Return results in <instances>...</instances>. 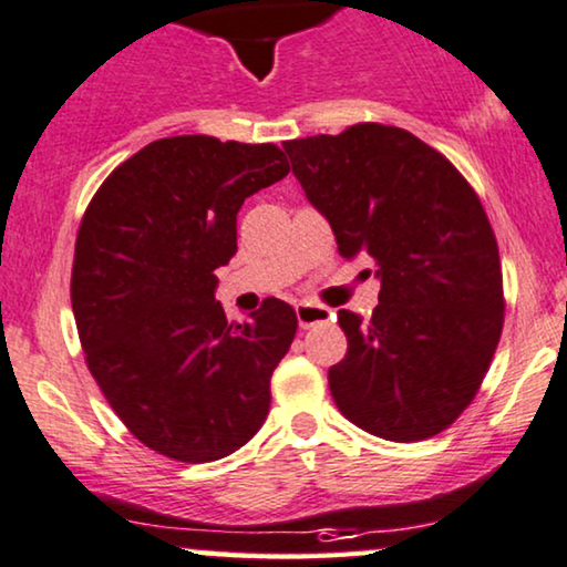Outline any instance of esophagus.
<instances>
[{"label": "esophagus", "mask_w": 567, "mask_h": 567, "mask_svg": "<svg viewBox=\"0 0 567 567\" xmlns=\"http://www.w3.org/2000/svg\"><path fill=\"white\" fill-rule=\"evenodd\" d=\"M296 316H298V323L303 329H311V327H316V323H327L334 319L331 308L319 306V303H298Z\"/></svg>", "instance_id": "34e87169"}]
</instances>
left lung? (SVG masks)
I'll use <instances>...</instances> for the list:
<instances>
[{"instance_id": "obj_1", "label": "left lung", "mask_w": 567, "mask_h": 567, "mask_svg": "<svg viewBox=\"0 0 567 567\" xmlns=\"http://www.w3.org/2000/svg\"><path fill=\"white\" fill-rule=\"evenodd\" d=\"M344 259H371L379 306L339 311L347 354L329 368L339 412L386 441H425L472 404L503 331L495 233L462 173L399 126L285 142Z\"/></svg>"}]
</instances>
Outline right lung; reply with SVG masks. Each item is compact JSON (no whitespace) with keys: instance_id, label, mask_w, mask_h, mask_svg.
I'll use <instances>...</instances> for the list:
<instances>
[{"instance_id":"obj_1","label":"right lung","mask_w":567,"mask_h":567,"mask_svg":"<svg viewBox=\"0 0 567 567\" xmlns=\"http://www.w3.org/2000/svg\"><path fill=\"white\" fill-rule=\"evenodd\" d=\"M290 163L277 145L184 134L150 142L103 181L82 215L72 311L90 373L130 433L205 464L256 435L298 316L267 298L244 323L215 300L238 251L236 215Z\"/></svg>"}]
</instances>
